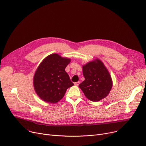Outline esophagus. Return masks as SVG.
Here are the masks:
<instances>
[{"label": "esophagus", "mask_w": 146, "mask_h": 146, "mask_svg": "<svg viewBox=\"0 0 146 146\" xmlns=\"http://www.w3.org/2000/svg\"><path fill=\"white\" fill-rule=\"evenodd\" d=\"M80 84V81H78V82H75L74 83L75 85H76V86H78V85Z\"/></svg>", "instance_id": "obj_1"}]
</instances>
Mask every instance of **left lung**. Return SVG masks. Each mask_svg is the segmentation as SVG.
<instances>
[{
    "label": "left lung",
    "instance_id": "1",
    "mask_svg": "<svg viewBox=\"0 0 146 146\" xmlns=\"http://www.w3.org/2000/svg\"><path fill=\"white\" fill-rule=\"evenodd\" d=\"M85 80L79 85L84 95L92 101L106 97L113 87L111 77L104 64L97 59L82 66Z\"/></svg>",
    "mask_w": 146,
    "mask_h": 146
}]
</instances>
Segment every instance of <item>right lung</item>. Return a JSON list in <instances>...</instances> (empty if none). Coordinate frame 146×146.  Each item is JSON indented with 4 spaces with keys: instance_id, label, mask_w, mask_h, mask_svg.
I'll list each match as a JSON object with an SVG mask.
<instances>
[{
    "instance_id": "right-lung-1",
    "label": "right lung",
    "mask_w": 146,
    "mask_h": 146,
    "mask_svg": "<svg viewBox=\"0 0 146 146\" xmlns=\"http://www.w3.org/2000/svg\"><path fill=\"white\" fill-rule=\"evenodd\" d=\"M71 59L57 54L46 57L40 64L33 77L37 95L45 102L56 103L61 100L68 88L73 86L65 68Z\"/></svg>"
}]
</instances>
